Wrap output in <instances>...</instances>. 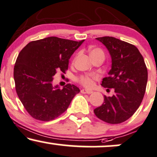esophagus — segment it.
<instances>
[{
  "label": "esophagus",
  "instance_id": "obj_1",
  "mask_svg": "<svg viewBox=\"0 0 157 157\" xmlns=\"http://www.w3.org/2000/svg\"><path fill=\"white\" fill-rule=\"evenodd\" d=\"M81 93L82 94H92L93 91H91V90H88V89H82L81 90Z\"/></svg>",
  "mask_w": 157,
  "mask_h": 157
}]
</instances>
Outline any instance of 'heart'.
I'll list each match as a JSON object with an SVG mask.
<instances>
[{
  "label": "heart",
  "instance_id": "obj_1",
  "mask_svg": "<svg viewBox=\"0 0 157 157\" xmlns=\"http://www.w3.org/2000/svg\"><path fill=\"white\" fill-rule=\"evenodd\" d=\"M94 51H100L99 49H94L91 52H94ZM95 77L94 76H85V77H82L80 79V81L81 82L83 86H86V87H91L93 86L94 85V80Z\"/></svg>",
  "mask_w": 157,
  "mask_h": 157
}]
</instances>
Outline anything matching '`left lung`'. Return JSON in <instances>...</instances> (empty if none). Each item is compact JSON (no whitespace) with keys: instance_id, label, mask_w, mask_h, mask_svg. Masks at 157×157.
Segmentation results:
<instances>
[{"instance_id":"1","label":"left lung","mask_w":157,"mask_h":157,"mask_svg":"<svg viewBox=\"0 0 157 157\" xmlns=\"http://www.w3.org/2000/svg\"><path fill=\"white\" fill-rule=\"evenodd\" d=\"M109 51L111 68L101 86L114 89L112 97H104V102L94 110L102 121L119 124L129 119L140 107L145 95L147 70L143 57L134 45L113 37L96 38Z\"/></svg>"}]
</instances>
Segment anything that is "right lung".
<instances>
[{
  "mask_svg": "<svg viewBox=\"0 0 157 157\" xmlns=\"http://www.w3.org/2000/svg\"><path fill=\"white\" fill-rule=\"evenodd\" d=\"M84 40L48 37L29 43L19 53L14 67L16 92L33 118L50 121L58 117L80 92L75 85L60 89L52 82L56 71L68 69L70 57Z\"/></svg>",
  "mask_w": 157,
  "mask_h": 157,
  "instance_id": "1",
  "label": "right lung"
}]
</instances>
